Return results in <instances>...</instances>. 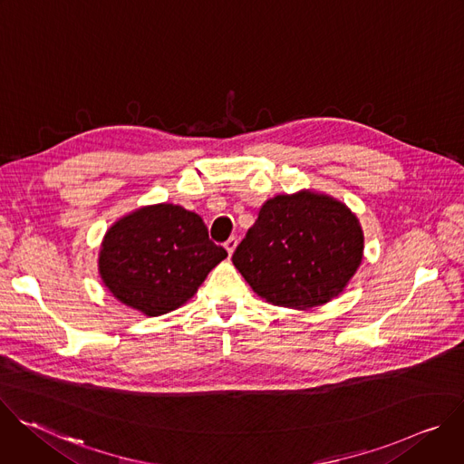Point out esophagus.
Wrapping results in <instances>:
<instances>
[{
    "instance_id": "obj_1",
    "label": "esophagus",
    "mask_w": 464,
    "mask_h": 464,
    "mask_svg": "<svg viewBox=\"0 0 464 464\" xmlns=\"http://www.w3.org/2000/svg\"><path fill=\"white\" fill-rule=\"evenodd\" d=\"M237 242H238V240H237V237H229V238L224 242V247L227 249V253H229V255L235 251V247H237Z\"/></svg>"
}]
</instances>
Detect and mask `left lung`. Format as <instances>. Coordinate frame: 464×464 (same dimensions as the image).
I'll return each mask as SVG.
<instances>
[{
	"label": "left lung",
	"instance_id": "1",
	"mask_svg": "<svg viewBox=\"0 0 464 464\" xmlns=\"http://www.w3.org/2000/svg\"><path fill=\"white\" fill-rule=\"evenodd\" d=\"M362 256L363 233L347 206L303 190L260 208L233 264L260 297L304 310L343 292Z\"/></svg>",
	"mask_w": 464,
	"mask_h": 464
}]
</instances>
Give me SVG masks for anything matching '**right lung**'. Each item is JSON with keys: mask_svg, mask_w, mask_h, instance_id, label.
Masks as SVG:
<instances>
[{"mask_svg": "<svg viewBox=\"0 0 464 464\" xmlns=\"http://www.w3.org/2000/svg\"><path fill=\"white\" fill-rule=\"evenodd\" d=\"M227 251L204 220L181 206L160 204L115 222L104 237L99 272L126 306L161 315L190 299Z\"/></svg>", "mask_w": 464, "mask_h": 464, "instance_id": "1", "label": "right lung"}]
</instances>
